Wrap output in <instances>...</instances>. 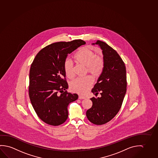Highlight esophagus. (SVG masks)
<instances>
[{
  "mask_svg": "<svg viewBox=\"0 0 158 158\" xmlns=\"http://www.w3.org/2000/svg\"><path fill=\"white\" fill-rule=\"evenodd\" d=\"M78 99H85V97H83V96H81V95H79V96H78Z\"/></svg>",
  "mask_w": 158,
  "mask_h": 158,
  "instance_id": "obj_1",
  "label": "esophagus"
}]
</instances>
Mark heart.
<instances>
[{
    "instance_id": "b5f03b06",
    "label": "heart",
    "mask_w": 158,
    "mask_h": 158,
    "mask_svg": "<svg viewBox=\"0 0 158 158\" xmlns=\"http://www.w3.org/2000/svg\"><path fill=\"white\" fill-rule=\"evenodd\" d=\"M76 61L86 67V72L94 77H97L103 71L104 61L102 56H98L95 51L88 47L82 48L78 51L74 56ZM65 74L69 78L74 77L73 64V61L67 59L64 63ZM93 85V80L89 76L78 78L70 83L71 90L73 92L84 94Z\"/></svg>"
}]
</instances>
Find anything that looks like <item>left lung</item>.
I'll list each match as a JSON object with an SVG mask.
<instances>
[{"instance_id":"left-lung-1","label":"left lung","mask_w":158,"mask_h":158,"mask_svg":"<svg viewBox=\"0 0 158 158\" xmlns=\"http://www.w3.org/2000/svg\"><path fill=\"white\" fill-rule=\"evenodd\" d=\"M102 50L104 66L97 82L92 89L95 96L90 98L93 105L87 111L88 120L95 125H103L115 116L120 109L126 92L125 65L120 55L106 43L97 40Z\"/></svg>"}]
</instances>
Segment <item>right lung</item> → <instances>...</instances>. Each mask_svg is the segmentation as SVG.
Segmentation results:
<instances>
[{
	"mask_svg": "<svg viewBox=\"0 0 158 158\" xmlns=\"http://www.w3.org/2000/svg\"><path fill=\"white\" fill-rule=\"evenodd\" d=\"M81 40L56 42L45 47L35 56L30 70L29 96L38 116L44 123L59 126L68 118L69 104L78 99L67 92L64 63L68 56L85 44Z\"/></svg>",
	"mask_w": 158,
	"mask_h": 158,
	"instance_id": "add662e5",
	"label": "right lung"
}]
</instances>
